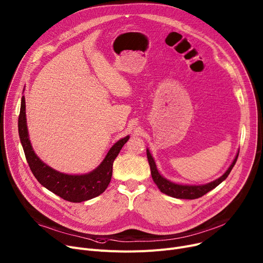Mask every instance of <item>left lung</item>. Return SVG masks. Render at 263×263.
Segmentation results:
<instances>
[{
  "mask_svg": "<svg viewBox=\"0 0 263 263\" xmlns=\"http://www.w3.org/2000/svg\"><path fill=\"white\" fill-rule=\"evenodd\" d=\"M238 155H239V151H238L237 155L235 156V159H234L233 163L231 164V166L229 167V169H227L217 180H215L211 183L204 184V185H188V184L174 183V182H171V181L167 180L166 178H164L159 172V170H157L153 156L151 155L149 149H147V157H148V162L150 165L151 176H152L153 182L156 184V186L159 187V189L163 192V194H165L167 196H170L172 198H177V199H187V200H194V199L201 198L202 196L207 194L208 191L213 190L219 184H221L227 177H229V174L231 173L233 167L235 166V164L237 162Z\"/></svg>",
  "mask_w": 263,
  "mask_h": 263,
  "instance_id": "left-lung-1",
  "label": "left lung"
}]
</instances>
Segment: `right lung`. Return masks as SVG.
Masks as SVG:
<instances>
[{
	"label": "right lung",
	"mask_w": 263,
	"mask_h": 263,
	"mask_svg": "<svg viewBox=\"0 0 263 263\" xmlns=\"http://www.w3.org/2000/svg\"><path fill=\"white\" fill-rule=\"evenodd\" d=\"M25 107V97L22 96L17 128H19V136L26 161L34 178L52 194L68 202L80 203L101 195L110 184L113 162L130 136L128 135L116 142L110 148L99 166L91 172L84 174L63 173L43 163L34 153L29 141Z\"/></svg>",
	"instance_id": "right-lung-1"
}]
</instances>
